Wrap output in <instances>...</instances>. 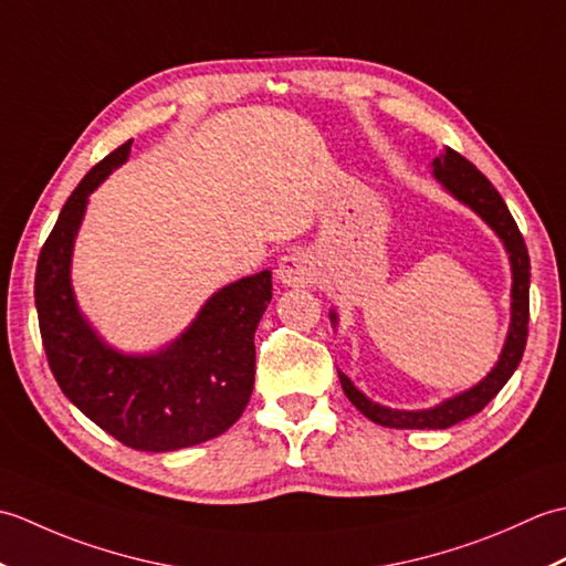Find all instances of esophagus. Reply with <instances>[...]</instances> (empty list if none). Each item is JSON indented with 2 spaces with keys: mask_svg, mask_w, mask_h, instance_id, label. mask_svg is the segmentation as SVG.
<instances>
[{
  "mask_svg": "<svg viewBox=\"0 0 566 566\" xmlns=\"http://www.w3.org/2000/svg\"><path fill=\"white\" fill-rule=\"evenodd\" d=\"M276 280L284 286H308L316 280V262L304 250H292L280 258L276 264Z\"/></svg>",
  "mask_w": 566,
  "mask_h": 566,
  "instance_id": "obj_1",
  "label": "esophagus"
}]
</instances>
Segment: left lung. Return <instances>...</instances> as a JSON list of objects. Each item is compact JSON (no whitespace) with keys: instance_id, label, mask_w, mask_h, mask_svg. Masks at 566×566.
I'll list each match as a JSON object with an SVG mask.
<instances>
[{"instance_id":"left-lung-1","label":"left lung","mask_w":566,"mask_h":566,"mask_svg":"<svg viewBox=\"0 0 566 566\" xmlns=\"http://www.w3.org/2000/svg\"><path fill=\"white\" fill-rule=\"evenodd\" d=\"M432 179L448 191V195L460 201L462 207L474 211L482 219L494 235L501 240L503 250H506L511 262V323L506 340H503L501 355L496 365L489 369L484 379H479L474 387L464 391H457L448 399H442L436 406L428 408H391L379 401H371L369 396L357 389L353 379L343 375L338 369V377L343 384V391L347 399L353 401L359 413H365L369 420L387 428H418V430H444L460 420H467L482 411V408L494 399V396L506 387V381L513 377L515 367L521 365L525 340H527V294H531V258H527L525 240L515 226L513 216L501 199L494 185L476 170V167L462 158L460 153L452 148H444L436 160L430 163ZM331 326L338 328V311L331 308Z\"/></svg>"}]
</instances>
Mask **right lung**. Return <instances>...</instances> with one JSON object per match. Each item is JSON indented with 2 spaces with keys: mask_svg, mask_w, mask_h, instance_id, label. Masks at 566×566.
I'll return each instance as SVG.
<instances>
[{
  "mask_svg": "<svg viewBox=\"0 0 566 566\" xmlns=\"http://www.w3.org/2000/svg\"><path fill=\"white\" fill-rule=\"evenodd\" d=\"M130 143L94 165L65 201L35 268V311L48 365L67 399L128 448L172 452L221 436L243 416L272 272L221 286L158 350L126 353L106 340L77 304L72 252L90 195L128 160Z\"/></svg>",
  "mask_w": 566,
  "mask_h": 566,
  "instance_id": "obj_1",
  "label": "right lung"
}]
</instances>
